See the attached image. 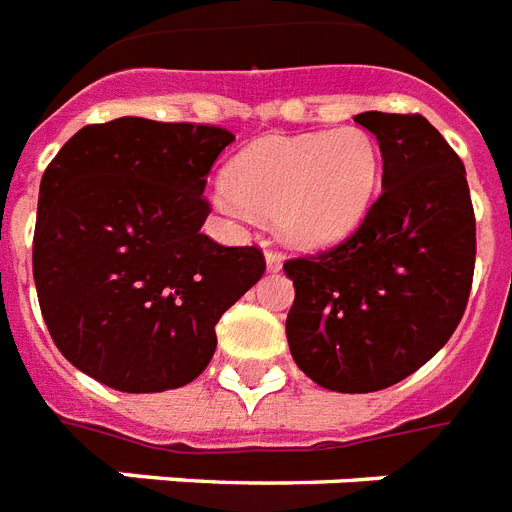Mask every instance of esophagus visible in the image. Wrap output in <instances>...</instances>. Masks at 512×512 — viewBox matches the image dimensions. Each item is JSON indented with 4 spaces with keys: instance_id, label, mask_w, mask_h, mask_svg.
<instances>
[{
    "instance_id": "esophagus-1",
    "label": "esophagus",
    "mask_w": 512,
    "mask_h": 512,
    "mask_svg": "<svg viewBox=\"0 0 512 512\" xmlns=\"http://www.w3.org/2000/svg\"><path fill=\"white\" fill-rule=\"evenodd\" d=\"M282 261H285V256H282L277 248H272V245H267V267L269 269H280Z\"/></svg>"
}]
</instances>
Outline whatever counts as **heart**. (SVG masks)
Wrapping results in <instances>:
<instances>
[{"mask_svg":"<svg viewBox=\"0 0 512 512\" xmlns=\"http://www.w3.org/2000/svg\"><path fill=\"white\" fill-rule=\"evenodd\" d=\"M380 166L378 140L362 126L264 137L230 163L216 203L232 216H277L293 243H338L365 222Z\"/></svg>","mask_w":512,"mask_h":512,"instance_id":"1","label":"heart"}]
</instances>
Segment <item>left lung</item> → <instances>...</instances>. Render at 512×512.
Here are the masks:
<instances>
[{"mask_svg": "<svg viewBox=\"0 0 512 512\" xmlns=\"http://www.w3.org/2000/svg\"><path fill=\"white\" fill-rule=\"evenodd\" d=\"M375 134L383 192L343 243L282 264L296 298L285 333L322 388L367 394L423 367L455 333L476 264L460 155L420 113L354 116Z\"/></svg>", "mask_w": 512, "mask_h": 512, "instance_id": "1", "label": "left lung"}]
</instances>
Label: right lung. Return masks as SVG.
<instances>
[{"label": "right lung", "mask_w": 512, "mask_h": 512, "mask_svg": "<svg viewBox=\"0 0 512 512\" xmlns=\"http://www.w3.org/2000/svg\"><path fill=\"white\" fill-rule=\"evenodd\" d=\"M235 134L116 118L60 147L39 187L34 282L52 341L73 367L126 394L195 380L216 322L261 280L256 245L214 243L206 177Z\"/></svg>", "instance_id": "right-lung-1"}]
</instances>
